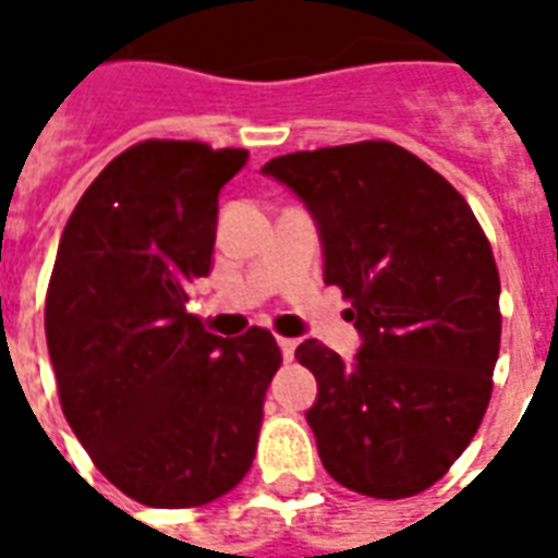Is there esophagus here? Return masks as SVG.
<instances>
[{
  "instance_id": "esophagus-1",
  "label": "esophagus",
  "mask_w": 558,
  "mask_h": 558,
  "mask_svg": "<svg viewBox=\"0 0 558 558\" xmlns=\"http://www.w3.org/2000/svg\"><path fill=\"white\" fill-rule=\"evenodd\" d=\"M278 347H280V352H283V359H287V362H290L292 355H295V340L292 338H278Z\"/></svg>"
}]
</instances>
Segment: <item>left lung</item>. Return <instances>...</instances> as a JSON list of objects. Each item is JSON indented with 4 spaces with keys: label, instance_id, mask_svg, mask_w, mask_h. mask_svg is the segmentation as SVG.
Masks as SVG:
<instances>
[{
    "label": "left lung",
    "instance_id": "left-lung-1",
    "mask_svg": "<svg viewBox=\"0 0 558 558\" xmlns=\"http://www.w3.org/2000/svg\"><path fill=\"white\" fill-rule=\"evenodd\" d=\"M266 175L311 208L326 283L364 338L352 362L319 340L295 350L316 376L307 410L331 478L407 499L442 478L478 433L499 359V268L454 184L388 140L292 151Z\"/></svg>",
    "mask_w": 558,
    "mask_h": 558
}]
</instances>
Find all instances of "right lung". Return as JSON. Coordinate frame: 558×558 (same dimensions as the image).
<instances>
[{"label":"right lung","instance_id":"add662e5","mask_svg":"<svg viewBox=\"0 0 558 558\" xmlns=\"http://www.w3.org/2000/svg\"><path fill=\"white\" fill-rule=\"evenodd\" d=\"M244 148L146 140L80 196L59 242L44 331L59 403L92 463L151 508H196L251 472L280 367L268 328L218 338L187 314L211 271L218 194Z\"/></svg>","mask_w":558,"mask_h":558}]
</instances>
